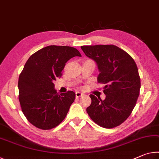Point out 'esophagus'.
<instances>
[{"instance_id":"1","label":"esophagus","mask_w":159,"mask_h":159,"mask_svg":"<svg viewBox=\"0 0 159 159\" xmlns=\"http://www.w3.org/2000/svg\"><path fill=\"white\" fill-rule=\"evenodd\" d=\"M82 95H83V94L80 93V92H76V98H80V97H81Z\"/></svg>"}]
</instances>
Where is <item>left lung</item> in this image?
I'll return each mask as SVG.
<instances>
[{
  "label": "left lung",
  "instance_id": "1",
  "mask_svg": "<svg viewBox=\"0 0 159 159\" xmlns=\"http://www.w3.org/2000/svg\"><path fill=\"white\" fill-rule=\"evenodd\" d=\"M83 52L96 61L99 70L98 81L104 84V100L90 95L91 104L86 109L98 125L113 128L130 116L140 90V77L133 57L114 45H83Z\"/></svg>",
  "mask_w": 159,
  "mask_h": 159
}]
</instances>
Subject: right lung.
Returning <instances> with one entry per match:
<instances>
[{
    "instance_id": "right-lung-1",
    "label": "right lung",
    "mask_w": 159,
    "mask_h": 159,
    "mask_svg": "<svg viewBox=\"0 0 159 159\" xmlns=\"http://www.w3.org/2000/svg\"><path fill=\"white\" fill-rule=\"evenodd\" d=\"M76 56L81 57L76 48L50 45L34 53L26 62L19 76V101L24 115L35 127L50 130L66 116L76 94L70 90L59 95L53 82Z\"/></svg>"
}]
</instances>
